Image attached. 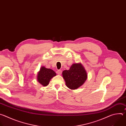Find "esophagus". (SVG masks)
Masks as SVG:
<instances>
[{
    "instance_id": "obj_1",
    "label": "esophagus",
    "mask_w": 126,
    "mask_h": 126,
    "mask_svg": "<svg viewBox=\"0 0 126 126\" xmlns=\"http://www.w3.org/2000/svg\"><path fill=\"white\" fill-rule=\"evenodd\" d=\"M62 71L61 70H58L56 71V73L58 75H61L62 74Z\"/></svg>"
}]
</instances>
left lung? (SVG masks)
<instances>
[{
	"mask_svg": "<svg viewBox=\"0 0 126 126\" xmlns=\"http://www.w3.org/2000/svg\"><path fill=\"white\" fill-rule=\"evenodd\" d=\"M67 87L71 89H76L82 85L87 78V72L81 63L72 65L70 69L62 72Z\"/></svg>",
	"mask_w": 126,
	"mask_h": 126,
	"instance_id": "8db88e82",
	"label": "left lung"
}]
</instances>
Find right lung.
<instances>
[{
	"label": "right lung",
	"instance_id": "1",
	"mask_svg": "<svg viewBox=\"0 0 126 126\" xmlns=\"http://www.w3.org/2000/svg\"><path fill=\"white\" fill-rule=\"evenodd\" d=\"M56 75V73L53 70L42 67L38 73L37 80L40 84L46 86L48 85L50 79Z\"/></svg>",
	"mask_w": 126,
	"mask_h": 126
}]
</instances>
